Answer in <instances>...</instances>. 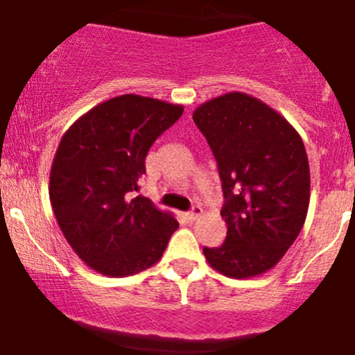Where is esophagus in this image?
Instances as JSON below:
<instances>
[{"mask_svg":"<svg viewBox=\"0 0 355 355\" xmlns=\"http://www.w3.org/2000/svg\"><path fill=\"white\" fill-rule=\"evenodd\" d=\"M202 207L200 206H193L192 209H190V211L187 212V218L190 219V221H196V219H199L200 216H202Z\"/></svg>","mask_w":355,"mask_h":355,"instance_id":"1","label":"esophagus"}]
</instances>
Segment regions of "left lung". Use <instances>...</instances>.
I'll return each mask as SVG.
<instances>
[{
	"label": "left lung",
	"instance_id": "1",
	"mask_svg": "<svg viewBox=\"0 0 355 355\" xmlns=\"http://www.w3.org/2000/svg\"><path fill=\"white\" fill-rule=\"evenodd\" d=\"M218 162L225 243L204 248L214 270L248 279L275 267L303 230L309 163L297 130L252 95L231 92L193 110Z\"/></svg>",
	"mask_w": 355,
	"mask_h": 355
}]
</instances>
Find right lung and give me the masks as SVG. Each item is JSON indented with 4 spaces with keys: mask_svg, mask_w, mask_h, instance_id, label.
Wrapping results in <instances>:
<instances>
[{
    "mask_svg": "<svg viewBox=\"0 0 355 355\" xmlns=\"http://www.w3.org/2000/svg\"><path fill=\"white\" fill-rule=\"evenodd\" d=\"M184 107L141 95L98 103L66 130L51 166L49 197L76 255L109 277L134 275L162 259L178 227L143 196L144 159Z\"/></svg>",
    "mask_w": 355,
    "mask_h": 355,
    "instance_id": "right-lung-1",
    "label": "right lung"
}]
</instances>
